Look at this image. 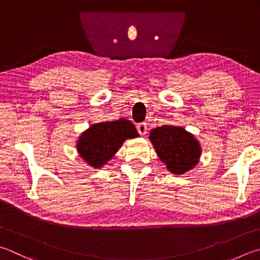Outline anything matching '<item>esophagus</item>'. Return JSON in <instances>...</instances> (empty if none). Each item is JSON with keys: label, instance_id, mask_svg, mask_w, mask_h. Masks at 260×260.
Returning a JSON list of instances; mask_svg holds the SVG:
<instances>
[{"label": "esophagus", "instance_id": "obj_1", "mask_svg": "<svg viewBox=\"0 0 260 260\" xmlns=\"http://www.w3.org/2000/svg\"><path fill=\"white\" fill-rule=\"evenodd\" d=\"M137 130H138L139 135L145 136L146 132H147V124L145 123V122H141V123H138V124H137Z\"/></svg>", "mask_w": 260, "mask_h": 260}]
</instances>
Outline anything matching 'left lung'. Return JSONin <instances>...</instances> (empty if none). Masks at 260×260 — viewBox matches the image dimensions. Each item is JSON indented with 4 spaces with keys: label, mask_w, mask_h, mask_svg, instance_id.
<instances>
[{
    "label": "left lung",
    "mask_w": 260,
    "mask_h": 260,
    "mask_svg": "<svg viewBox=\"0 0 260 260\" xmlns=\"http://www.w3.org/2000/svg\"><path fill=\"white\" fill-rule=\"evenodd\" d=\"M149 139L170 172L180 175L197 165L202 148L197 139L181 126H158L150 131Z\"/></svg>",
    "instance_id": "1"
}]
</instances>
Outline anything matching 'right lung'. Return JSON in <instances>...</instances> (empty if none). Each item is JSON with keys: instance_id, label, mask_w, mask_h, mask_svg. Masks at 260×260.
Listing matches in <instances>:
<instances>
[{"instance_id": "add662e5", "label": "right lung", "mask_w": 260, "mask_h": 260, "mask_svg": "<svg viewBox=\"0 0 260 260\" xmlns=\"http://www.w3.org/2000/svg\"><path fill=\"white\" fill-rule=\"evenodd\" d=\"M139 137L129 120L120 119L92 124L80 136L78 153L92 168L99 169L113 157L125 139Z\"/></svg>"}]
</instances>
